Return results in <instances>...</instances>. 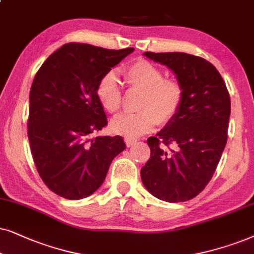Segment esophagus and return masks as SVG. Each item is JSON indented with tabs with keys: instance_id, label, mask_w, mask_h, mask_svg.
I'll list each match as a JSON object with an SVG mask.
<instances>
[{
	"instance_id": "1",
	"label": "esophagus",
	"mask_w": 254,
	"mask_h": 254,
	"mask_svg": "<svg viewBox=\"0 0 254 254\" xmlns=\"http://www.w3.org/2000/svg\"><path fill=\"white\" fill-rule=\"evenodd\" d=\"M124 141H125V144H127V146L130 147V146H132L133 144H136L137 140L136 139H132V138H125Z\"/></svg>"
}]
</instances>
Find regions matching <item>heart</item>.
Returning <instances> with one entry per match:
<instances>
[{
    "instance_id": "1",
    "label": "heart",
    "mask_w": 254,
    "mask_h": 254,
    "mask_svg": "<svg viewBox=\"0 0 254 254\" xmlns=\"http://www.w3.org/2000/svg\"><path fill=\"white\" fill-rule=\"evenodd\" d=\"M130 88L140 90L138 109L133 114H122L110 123L114 133L127 138H137L150 132L159 122L166 124L180 110L184 101V87L177 79L164 77V72L154 64L138 59L123 70ZM96 96L101 106L110 114L122 107V90L114 73H107L99 81Z\"/></svg>"
}]
</instances>
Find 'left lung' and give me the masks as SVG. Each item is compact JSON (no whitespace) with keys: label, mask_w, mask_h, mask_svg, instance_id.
Returning <instances> with one entry per match:
<instances>
[{"label":"left lung","mask_w":254,"mask_h":254,"mask_svg":"<svg viewBox=\"0 0 254 254\" xmlns=\"http://www.w3.org/2000/svg\"><path fill=\"white\" fill-rule=\"evenodd\" d=\"M172 69L184 87L180 110L147 144L151 157L141 168L145 188L159 200L185 202L205 188L228 140L231 102L216 67L184 52H145Z\"/></svg>","instance_id":"left-lung-1"}]
</instances>
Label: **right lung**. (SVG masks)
Wrapping results in <instances>:
<instances>
[{
    "label": "right lung",
    "instance_id": "add662e5",
    "mask_svg": "<svg viewBox=\"0 0 254 254\" xmlns=\"http://www.w3.org/2000/svg\"><path fill=\"white\" fill-rule=\"evenodd\" d=\"M133 50L65 44L37 72L30 89L28 137L37 171L57 195L68 200L92 195L124 151L121 136L93 137L108 124L96 88Z\"/></svg>",
    "mask_w": 254,
    "mask_h": 254
}]
</instances>
